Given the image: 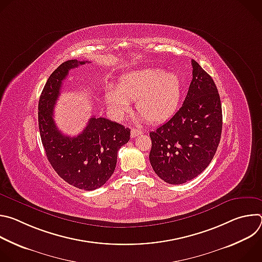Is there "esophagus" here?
<instances>
[{"label": "esophagus", "instance_id": "obj_1", "mask_svg": "<svg viewBox=\"0 0 262 262\" xmlns=\"http://www.w3.org/2000/svg\"><path fill=\"white\" fill-rule=\"evenodd\" d=\"M142 134V132L141 130H138V129H136V128H133L132 130H130V137L132 138H136L137 136H139V135H141Z\"/></svg>", "mask_w": 262, "mask_h": 262}]
</instances>
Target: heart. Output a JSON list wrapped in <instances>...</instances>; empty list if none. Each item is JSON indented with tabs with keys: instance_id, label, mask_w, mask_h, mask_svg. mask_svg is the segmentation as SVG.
I'll return each mask as SVG.
<instances>
[{
	"instance_id": "b5f03b06",
	"label": "heart",
	"mask_w": 262,
	"mask_h": 262,
	"mask_svg": "<svg viewBox=\"0 0 262 262\" xmlns=\"http://www.w3.org/2000/svg\"><path fill=\"white\" fill-rule=\"evenodd\" d=\"M181 80L173 71L160 68H145L125 73L118 86L108 85L104 99L112 114L123 117L136 101L141 119L160 124L168 121L179 107L181 100Z\"/></svg>"
}]
</instances>
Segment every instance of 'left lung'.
<instances>
[{
    "label": "left lung",
    "instance_id": "left-lung-1",
    "mask_svg": "<svg viewBox=\"0 0 262 262\" xmlns=\"http://www.w3.org/2000/svg\"><path fill=\"white\" fill-rule=\"evenodd\" d=\"M193 79L175 115L149 133V161L157 175L170 184L197 177L210 164L222 134V104L209 74L192 60Z\"/></svg>",
    "mask_w": 262,
    "mask_h": 262
}]
</instances>
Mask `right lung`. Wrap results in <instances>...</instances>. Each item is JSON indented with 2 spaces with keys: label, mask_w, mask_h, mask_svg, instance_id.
I'll return each mask as SVG.
<instances>
[{
  "label": "right lung",
  "mask_w": 262,
  "mask_h": 262,
  "mask_svg": "<svg viewBox=\"0 0 262 262\" xmlns=\"http://www.w3.org/2000/svg\"><path fill=\"white\" fill-rule=\"evenodd\" d=\"M87 61L68 60L48 79L38 103V125L47 158L67 183L85 191L103 185L114 173L117 152L128 142L130 129L102 117H91L77 137L63 135L54 121V106L70 69Z\"/></svg>",
  "instance_id": "right-lung-1"
}]
</instances>
